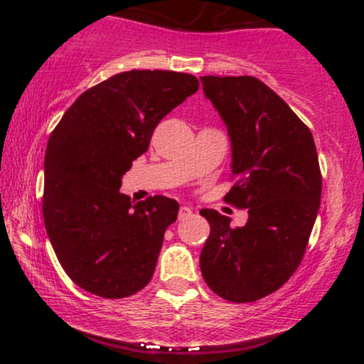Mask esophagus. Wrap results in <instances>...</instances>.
Returning a JSON list of instances; mask_svg holds the SVG:
<instances>
[{"mask_svg": "<svg viewBox=\"0 0 364 364\" xmlns=\"http://www.w3.org/2000/svg\"><path fill=\"white\" fill-rule=\"evenodd\" d=\"M179 219H186V217H190L191 215V208L190 207H186V205H183L181 208H179Z\"/></svg>", "mask_w": 364, "mask_h": 364, "instance_id": "1", "label": "esophagus"}]
</instances>
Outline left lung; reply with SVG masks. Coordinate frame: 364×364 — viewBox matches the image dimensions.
<instances>
[{
  "label": "left lung",
  "instance_id": "1",
  "mask_svg": "<svg viewBox=\"0 0 364 364\" xmlns=\"http://www.w3.org/2000/svg\"><path fill=\"white\" fill-rule=\"evenodd\" d=\"M228 127L235 186L224 200L248 208L231 228L217 210H200L210 236L200 255L207 286L232 303H252L282 287L303 260L320 208L321 173L310 128L255 77H200Z\"/></svg>",
  "mask_w": 364,
  "mask_h": 364
}]
</instances>
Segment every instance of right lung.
I'll use <instances>...</instances> for the list:
<instances>
[{
    "label": "right lung",
    "instance_id": "add662e5",
    "mask_svg": "<svg viewBox=\"0 0 364 364\" xmlns=\"http://www.w3.org/2000/svg\"><path fill=\"white\" fill-rule=\"evenodd\" d=\"M198 78L132 70L85 90L49 136L43 215L58 260L82 289L107 299L135 294L152 279L176 200L133 205L121 178L147 152L159 121L198 90Z\"/></svg>",
    "mask_w": 364,
    "mask_h": 364
}]
</instances>
